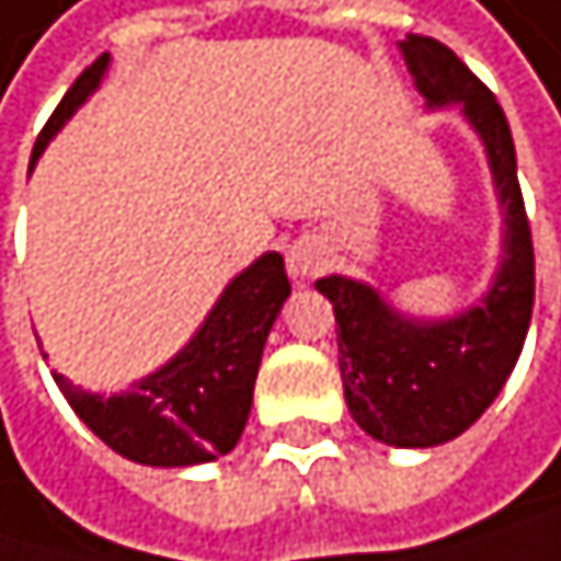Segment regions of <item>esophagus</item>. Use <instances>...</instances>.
Instances as JSON below:
<instances>
[{
	"label": "esophagus",
	"mask_w": 561,
	"mask_h": 561,
	"mask_svg": "<svg viewBox=\"0 0 561 561\" xmlns=\"http://www.w3.org/2000/svg\"><path fill=\"white\" fill-rule=\"evenodd\" d=\"M321 267H324V250L314 240H294L290 243V250H287V271H290V277L307 280V277H314Z\"/></svg>",
	"instance_id": "1"
}]
</instances>
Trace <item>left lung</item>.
Masks as SVG:
<instances>
[{"instance_id":"1","label":"left lung","mask_w":561,"mask_h":561,"mask_svg":"<svg viewBox=\"0 0 561 561\" xmlns=\"http://www.w3.org/2000/svg\"><path fill=\"white\" fill-rule=\"evenodd\" d=\"M401 53L428 106L461 103V113L482 136L505 207L502 271L479 307L425 324L394 314L360 280L321 277L318 290L334 304L337 364L354 422L385 445L432 448L479 422L508 381L531 321L536 254L512 129L492 90L432 36L411 33Z\"/></svg>"}]
</instances>
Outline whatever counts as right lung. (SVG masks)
Returning a JSON list of instances; mask_svg holds the SVG:
<instances>
[{
    "label": "right lung",
    "instance_id": "add662e5",
    "mask_svg": "<svg viewBox=\"0 0 561 561\" xmlns=\"http://www.w3.org/2000/svg\"><path fill=\"white\" fill-rule=\"evenodd\" d=\"M110 56L103 53L69 87L43 133L36 136L33 160L46 150L56 129L87 100ZM290 294L280 254H264L220 294L193 341L150 378L126 394H90L53 375L79 422L129 461L183 468L227 455L247 425L254 404V381L261 368L264 341Z\"/></svg>",
    "mask_w": 561,
    "mask_h": 561
}]
</instances>
